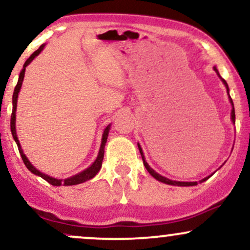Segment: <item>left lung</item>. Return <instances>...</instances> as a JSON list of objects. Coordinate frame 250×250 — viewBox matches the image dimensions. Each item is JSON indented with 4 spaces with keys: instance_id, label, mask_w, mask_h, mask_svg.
Listing matches in <instances>:
<instances>
[{
    "instance_id": "8db88e82",
    "label": "left lung",
    "mask_w": 250,
    "mask_h": 250,
    "mask_svg": "<svg viewBox=\"0 0 250 250\" xmlns=\"http://www.w3.org/2000/svg\"><path fill=\"white\" fill-rule=\"evenodd\" d=\"M214 71L216 72V74H218L219 78H220L222 83H224V85L226 86V88H227V93H228V95H229V88H228V85H227L226 80L222 79V78L220 77V74H219V72H218V70H216L215 66H214ZM229 101H230V104H231V112H230V115H231V121H233V123H235V110H234V104H233V100H231L230 96H229ZM137 146H138V149H140L141 156H142L143 164H144V167H146V169L148 170V172H149L150 174H151V176L154 177L155 179H157V180H159V182L164 183V184H167V185H174V186H194V185H197L198 183H203V182H205V180H207V179L209 178V177L212 176V174H211V176H208V177H206V178L201 179L200 182H176V180H171V179H169V178H165V177L161 176V174L157 173V172H156L155 170H152L151 167H149V164L146 163V158H144V155H143L142 148H141L140 144H137Z\"/></svg>"
}]
</instances>
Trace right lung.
<instances>
[{
    "label": "right lung",
    "mask_w": 250,
    "mask_h": 250,
    "mask_svg": "<svg viewBox=\"0 0 250 250\" xmlns=\"http://www.w3.org/2000/svg\"><path fill=\"white\" fill-rule=\"evenodd\" d=\"M45 45H41V47H39L38 50H36L34 53H32L31 56L29 57L28 60L25 62V64L23 65V70L21 71L20 73V78H19V81H17V85L15 87V91H14V95H13V113H11V119H10V129H11V134H13V137L15 140V142H16L17 146H19V151L21 154V157H22L24 164H25V167H28V170L31 171L32 173L36 174V176H39L42 177V178L46 180L47 183H50L51 185L53 186H60V185H64V186H70V185H77V184H81V183L86 182V180H89L92 179L93 177L95 176L96 173L99 172L101 169V165H102V161H104V146H106V142H107V137H108V133H109V129H110V125H107L106 129L104 130V134H102V140H101V146H100V150H99V155L96 159L94 161V163H93L91 167H87L86 170L81 171L78 174H74V176L70 177V178H66V179H57V178H53V177H50L47 176V174H45L43 172H41V171L36 169V167L30 163V161L28 158H26V156L24 155L22 148H21V144H20V141L19 138H17V134H16V107H17V98H19V93L21 91V87H22V83H23V79H24V74H25V67L28 66L30 62H32V60L35 59V57H37L39 53L42 52L44 49Z\"/></svg>",
    "instance_id": "add662e5"
}]
</instances>
